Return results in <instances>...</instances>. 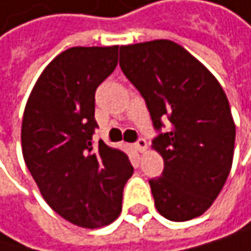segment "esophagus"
Returning <instances> with one entry per match:
<instances>
[{
	"mask_svg": "<svg viewBox=\"0 0 251 251\" xmlns=\"http://www.w3.org/2000/svg\"><path fill=\"white\" fill-rule=\"evenodd\" d=\"M134 148L139 151V152H144V151H147L148 144H147V141L144 139V137H139V139H137V142L134 144Z\"/></svg>",
	"mask_w": 251,
	"mask_h": 251,
	"instance_id": "34e87169",
	"label": "esophagus"
}]
</instances>
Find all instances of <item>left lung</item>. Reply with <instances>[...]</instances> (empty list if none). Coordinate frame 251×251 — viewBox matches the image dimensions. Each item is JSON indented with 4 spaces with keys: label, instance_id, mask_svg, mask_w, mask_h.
I'll return each instance as SVG.
<instances>
[{
    "label": "left lung",
    "instance_id": "obj_1",
    "mask_svg": "<svg viewBox=\"0 0 251 251\" xmlns=\"http://www.w3.org/2000/svg\"><path fill=\"white\" fill-rule=\"evenodd\" d=\"M120 66L158 131L152 148L165 169L150 179L157 211L172 222L202 216L222 192L233 158L235 123L222 85L171 40L121 46ZM168 119L171 127L161 133Z\"/></svg>",
    "mask_w": 251,
    "mask_h": 251
}]
</instances>
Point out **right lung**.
Returning a JSON list of instances; mask_svg holds the SVG:
<instances>
[{
    "label": "right lung",
    "mask_w": 251,
    "mask_h": 251,
    "mask_svg": "<svg viewBox=\"0 0 251 251\" xmlns=\"http://www.w3.org/2000/svg\"><path fill=\"white\" fill-rule=\"evenodd\" d=\"M117 64L118 46L61 52L37 79L22 120L24 160L43 199L86 229L118 219L133 174L127 154L93 144L96 90Z\"/></svg>",
    "instance_id": "obj_1"
}]
</instances>
